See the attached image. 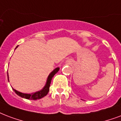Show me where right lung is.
Returning <instances> with one entry per match:
<instances>
[{"mask_svg":"<svg viewBox=\"0 0 121 121\" xmlns=\"http://www.w3.org/2000/svg\"><path fill=\"white\" fill-rule=\"evenodd\" d=\"M16 48H17V46ZM59 69H60V68L58 67L56 69H54V70L50 74H49V75L48 76V80H47V82H46V86H45L44 87V88H43L42 90H40V91L35 92V93H34L25 94L20 93L19 91H16V90H15V89H14L13 90L14 91L16 94H17V95L20 96H21L22 98H26V99H33V100H36V99H40V98L44 97L45 96H46L48 95L49 91V87H50L51 80H52L53 76L58 72ZM7 78L9 79L8 73H7Z\"/></svg>","mask_w":121,"mask_h":121,"instance_id":"add662e5","label":"right lung"}]
</instances>
